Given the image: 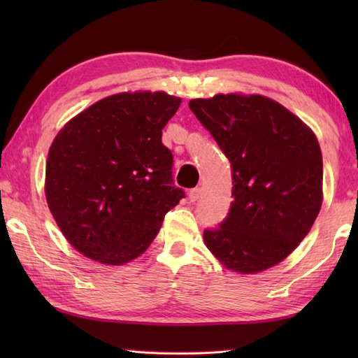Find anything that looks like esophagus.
Returning <instances> with one entry per match:
<instances>
[{
  "label": "esophagus",
  "mask_w": 358,
  "mask_h": 358,
  "mask_svg": "<svg viewBox=\"0 0 358 358\" xmlns=\"http://www.w3.org/2000/svg\"><path fill=\"white\" fill-rule=\"evenodd\" d=\"M201 196V189L200 187H194L189 191V201L191 203H195L196 200H199Z\"/></svg>",
  "instance_id": "34e87169"
}]
</instances>
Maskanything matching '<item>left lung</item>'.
<instances>
[{"mask_svg": "<svg viewBox=\"0 0 358 358\" xmlns=\"http://www.w3.org/2000/svg\"><path fill=\"white\" fill-rule=\"evenodd\" d=\"M189 108L232 164L231 210L220 227L204 231V245L243 275L283 262L323 203V158L313 129L258 94L194 98Z\"/></svg>", "mask_w": 358, "mask_h": 358, "instance_id": "1", "label": "left lung"}]
</instances>
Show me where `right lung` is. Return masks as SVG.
Masks as SVG:
<instances>
[{
  "label": "right lung",
  "mask_w": 358,
  "mask_h": 358,
  "mask_svg": "<svg viewBox=\"0 0 358 358\" xmlns=\"http://www.w3.org/2000/svg\"><path fill=\"white\" fill-rule=\"evenodd\" d=\"M180 104L162 90L120 92L80 112L53 138L45 200L80 254L106 266L135 260L183 199L162 143Z\"/></svg>",
  "instance_id": "obj_1"
}]
</instances>
